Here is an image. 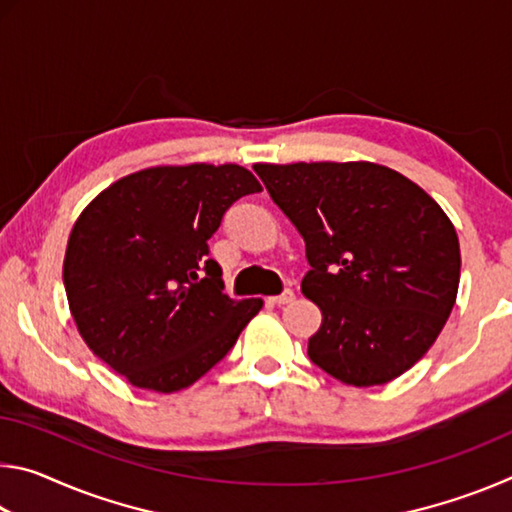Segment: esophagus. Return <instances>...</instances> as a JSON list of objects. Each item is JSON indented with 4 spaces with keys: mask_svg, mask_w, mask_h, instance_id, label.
<instances>
[{
    "mask_svg": "<svg viewBox=\"0 0 512 512\" xmlns=\"http://www.w3.org/2000/svg\"><path fill=\"white\" fill-rule=\"evenodd\" d=\"M293 298H296V293H293L291 289H284L280 296L268 298V302H271V305H289V302H293Z\"/></svg>",
    "mask_w": 512,
    "mask_h": 512,
    "instance_id": "obj_1",
    "label": "esophagus"
}]
</instances>
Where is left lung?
<instances>
[{
	"label": "left lung",
	"mask_w": 512,
	"mask_h": 512,
	"mask_svg": "<svg viewBox=\"0 0 512 512\" xmlns=\"http://www.w3.org/2000/svg\"><path fill=\"white\" fill-rule=\"evenodd\" d=\"M305 239L302 293L323 323L309 359L348 386L393 381L443 332L461 280L454 223L400 171L375 162L253 164Z\"/></svg>",
	"instance_id": "left-lung-1"
}]
</instances>
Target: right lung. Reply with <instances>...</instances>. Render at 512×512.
<instances>
[{"label":"right lung","mask_w":512,"mask_h":512,"mask_svg":"<svg viewBox=\"0 0 512 512\" xmlns=\"http://www.w3.org/2000/svg\"><path fill=\"white\" fill-rule=\"evenodd\" d=\"M239 164H160L103 189L69 232L63 282L88 348L133 386L176 393L216 366L262 300L223 293L207 239L237 198Z\"/></svg>","instance_id":"right-lung-1"}]
</instances>
